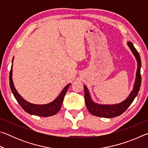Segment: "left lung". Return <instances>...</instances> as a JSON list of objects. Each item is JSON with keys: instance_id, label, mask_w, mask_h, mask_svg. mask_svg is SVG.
Wrapping results in <instances>:
<instances>
[{"instance_id": "1", "label": "left lung", "mask_w": 148, "mask_h": 148, "mask_svg": "<svg viewBox=\"0 0 148 148\" xmlns=\"http://www.w3.org/2000/svg\"><path fill=\"white\" fill-rule=\"evenodd\" d=\"M129 47L131 49L134 56L136 57L138 62V69L136 75V80L134 85V88L129 96L127 97L126 100L119 104H113V105H103L98 104L95 103L92 101L90 96L89 92L87 87L84 86V92H85V101L87 106V108L89 112L93 116L106 117V118H112L119 116L130 106V105L133 102L135 97L138 93V91L141 86V74H140V69H141V59H140V55L137 51L136 48L134 47L133 44L131 42H128Z\"/></svg>"}]
</instances>
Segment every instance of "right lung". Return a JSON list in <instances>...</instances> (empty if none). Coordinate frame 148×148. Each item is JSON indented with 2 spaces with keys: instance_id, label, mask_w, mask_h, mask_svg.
Here are the masks:
<instances>
[{
  "instance_id": "add662e5",
  "label": "right lung",
  "mask_w": 148,
  "mask_h": 148,
  "mask_svg": "<svg viewBox=\"0 0 148 148\" xmlns=\"http://www.w3.org/2000/svg\"><path fill=\"white\" fill-rule=\"evenodd\" d=\"M13 60L14 58L12 59V62H13ZM9 79L10 86L12 93H13L14 97L16 98L17 102L21 106L22 108L29 114L40 117H49L53 116L59 111L62 106L64 97L66 93V91L69 89L70 85H71V84H69L65 86L61 93L57 97V98H56V100H54L53 102L47 104H33L28 102L22 98L16 91V88H15L13 80H12V65L10 72Z\"/></svg>"
}]
</instances>
